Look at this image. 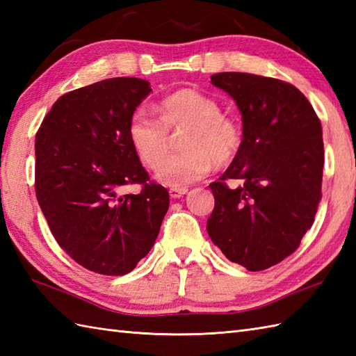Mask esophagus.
Returning a JSON list of instances; mask_svg holds the SVG:
<instances>
[{"mask_svg":"<svg viewBox=\"0 0 356 356\" xmlns=\"http://www.w3.org/2000/svg\"><path fill=\"white\" fill-rule=\"evenodd\" d=\"M188 193V188H170L171 199H180Z\"/></svg>","mask_w":356,"mask_h":356,"instance_id":"obj_1","label":"esophagus"}]
</instances>
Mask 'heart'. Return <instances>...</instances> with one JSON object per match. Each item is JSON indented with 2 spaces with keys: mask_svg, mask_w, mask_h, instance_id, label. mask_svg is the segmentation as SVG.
<instances>
[{
  "mask_svg": "<svg viewBox=\"0 0 356 356\" xmlns=\"http://www.w3.org/2000/svg\"><path fill=\"white\" fill-rule=\"evenodd\" d=\"M157 118L136 111L128 124V139L143 166L157 168L159 182L182 188L197 182L214 170L229 163L243 142V131L229 115L220 113L218 104L197 90H177L154 107ZM184 129L182 154L163 161L170 146L168 131Z\"/></svg>",
  "mask_w": 356,
  "mask_h": 356,
  "instance_id": "1",
  "label": "heart"
}]
</instances>
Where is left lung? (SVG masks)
I'll use <instances>...</instances> for the list:
<instances>
[{"mask_svg":"<svg viewBox=\"0 0 356 356\" xmlns=\"http://www.w3.org/2000/svg\"><path fill=\"white\" fill-rule=\"evenodd\" d=\"M211 84L241 113L243 142L229 168L211 184L216 207L207 231L228 260L263 270L300 246L321 200L323 130L297 87L251 73L225 72ZM240 179L229 188L225 179Z\"/></svg>","mask_w":356,"mask_h":356,"instance_id":"obj_1","label":"left lung"}]
</instances>
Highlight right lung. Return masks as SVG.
<instances>
[{
  "label": "right lung",
  "instance_id": "obj_1",
  "mask_svg": "<svg viewBox=\"0 0 356 356\" xmlns=\"http://www.w3.org/2000/svg\"><path fill=\"white\" fill-rule=\"evenodd\" d=\"M148 81L111 78L59 97L35 139V191L58 245L88 270L125 275L153 248L170 194L149 182L128 124ZM140 183L139 195H119Z\"/></svg>",
  "mask_w": 356,
  "mask_h": 356
}]
</instances>
